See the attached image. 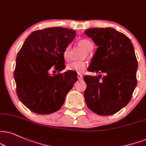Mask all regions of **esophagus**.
Listing matches in <instances>:
<instances>
[{
  "label": "esophagus",
  "mask_w": 146,
  "mask_h": 146,
  "mask_svg": "<svg viewBox=\"0 0 146 146\" xmlns=\"http://www.w3.org/2000/svg\"><path fill=\"white\" fill-rule=\"evenodd\" d=\"M77 77H78V80H80V79H82V75L80 74H78V76H77Z\"/></svg>",
  "instance_id": "34e87169"
}]
</instances>
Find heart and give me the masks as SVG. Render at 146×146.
<instances>
[{"mask_svg": "<svg viewBox=\"0 0 146 146\" xmlns=\"http://www.w3.org/2000/svg\"><path fill=\"white\" fill-rule=\"evenodd\" d=\"M79 44L82 46L87 51H91L93 48L92 42L88 39H81L79 41ZM70 49H71V44H68L63 52V57L66 61L69 60ZM87 66V63L84 61H76V62H72L68 64L66 66V70L68 71H74L80 73L85 70Z\"/></svg>", "mask_w": 146, "mask_h": 146, "instance_id": "heart-1", "label": "heart"}]
</instances>
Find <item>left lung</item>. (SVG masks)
<instances>
[{
  "label": "left lung",
  "instance_id": "8db88e82",
  "mask_svg": "<svg viewBox=\"0 0 146 146\" xmlns=\"http://www.w3.org/2000/svg\"><path fill=\"white\" fill-rule=\"evenodd\" d=\"M98 46L88 70L98 76H84L87 107L95 114L108 116L127 106L137 86V70L134 47L127 36L111 28H93L84 31Z\"/></svg>",
  "mask_w": 146,
  "mask_h": 146
}]
</instances>
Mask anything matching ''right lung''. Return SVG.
Here are the masks:
<instances>
[{
	"instance_id": "obj_1",
	"label": "right lung",
	"mask_w": 146,
	"mask_h": 146,
	"mask_svg": "<svg viewBox=\"0 0 146 146\" xmlns=\"http://www.w3.org/2000/svg\"><path fill=\"white\" fill-rule=\"evenodd\" d=\"M75 36L74 30L61 27L36 30L18 53L14 71L16 91L21 103L33 112L48 114L59 110L78 80L74 71L52 76L48 72L65 69L63 52Z\"/></svg>"
}]
</instances>
